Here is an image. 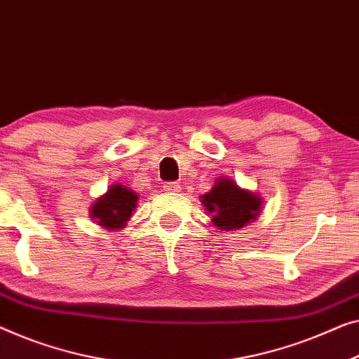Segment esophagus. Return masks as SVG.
<instances>
[{"label": "esophagus", "instance_id": "obj_1", "mask_svg": "<svg viewBox=\"0 0 359 359\" xmlns=\"http://www.w3.org/2000/svg\"><path fill=\"white\" fill-rule=\"evenodd\" d=\"M163 188L167 192H180L181 191V186H180V183H176V181H170V183L165 184Z\"/></svg>", "mask_w": 359, "mask_h": 359}]
</instances>
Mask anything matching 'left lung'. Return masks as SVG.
Returning a JSON list of instances; mask_svg holds the SVG:
<instances>
[{
	"mask_svg": "<svg viewBox=\"0 0 359 359\" xmlns=\"http://www.w3.org/2000/svg\"><path fill=\"white\" fill-rule=\"evenodd\" d=\"M207 214H212V223L220 230H240L261 214L262 199L254 192L241 189L235 181L223 176L214 188L201 196Z\"/></svg>",
	"mask_w": 359,
	"mask_h": 359,
	"instance_id": "1",
	"label": "left lung"
}]
</instances>
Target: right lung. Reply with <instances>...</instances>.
I'll use <instances>...</instances> for the list:
<instances>
[{"label": "right lung", "instance_id": "1", "mask_svg": "<svg viewBox=\"0 0 359 359\" xmlns=\"http://www.w3.org/2000/svg\"><path fill=\"white\" fill-rule=\"evenodd\" d=\"M137 194L128 186H110L105 194L93 202L90 207V217L98 225L107 230H121L126 226L133 210L136 209Z\"/></svg>", "mask_w": 359, "mask_h": 359}]
</instances>
